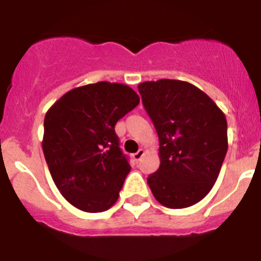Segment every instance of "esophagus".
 <instances>
[{"label": "esophagus", "instance_id": "obj_1", "mask_svg": "<svg viewBox=\"0 0 261 261\" xmlns=\"http://www.w3.org/2000/svg\"><path fill=\"white\" fill-rule=\"evenodd\" d=\"M144 155H145V150H144V149H140V150H138L137 153H136L133 156H135L136 161H140V159H141Z\"/></svg>", "mask_w": 261, "mask_h": 261}]
</instances>
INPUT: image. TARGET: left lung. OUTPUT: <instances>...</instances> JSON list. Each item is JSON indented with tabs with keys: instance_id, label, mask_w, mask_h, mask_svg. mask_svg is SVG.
Instances as JSON below:
<instances>
[{
	"instance_id": "left-lung-1",
	"label": "left lung",
	"mask_w": 261,
	"mask_h": 261,
	"mask_svg": "<svg viewBox=\"0 0 261 261\" xmlns=\"http://www.w3.org/2000/svg\"><path fill=\"white\" fill-rule=\"evenodd\" d=\"M138 91L159 138L161 165L147 184L163 206H192L211 192L220 175L229 146L225 114L186 81H146Z\"/></svg>"
}]
</instances>
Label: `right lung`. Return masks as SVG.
Instances as JSON below:
<instances>
[{
    "mask_svg": "<svg viewBox=\"0 0 261 261\" xmlns=\"http://www.w3.org/2000/svg\"><path fill=\"white\" fill-rule=\"evenodd\" d=\"M138 103L129 86L102 81L71 89L47 111L41 146L50 176L80 211L105 212L119 199L130 166L115 125Z\"/></svg>",
    "mask_w": 261,
    "mask_h": 261,
    "instance_id": "obj_1",
    "label": "right lung"
}]
</instances>
